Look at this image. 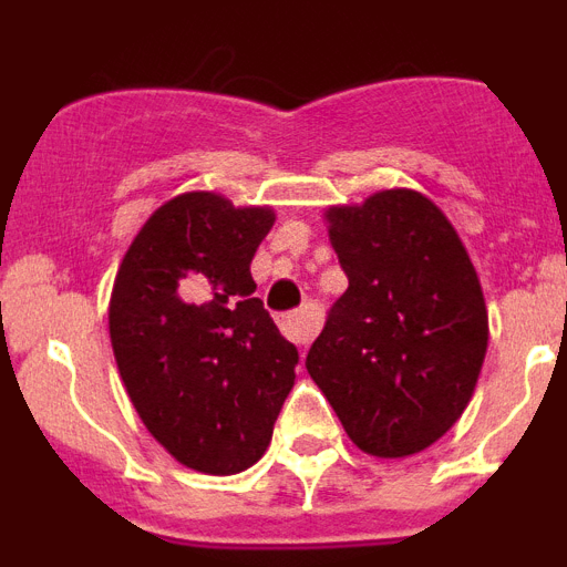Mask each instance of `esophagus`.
<instances>
[{"label":"esophagus","mask_w":567,"mask_h":567,"mask_svg":"<svg viewBox=\"0 0 567 567\" xmlns=\"http://www.w3.org/2000/svg\"><path fill=\"white\" fill-rule=\"evenodd\" d=\"M280 332L287 334L292 343L309 346L315 334H318V318L312 312H307V309H295V312L280 318Z\"/></svg>","instance_id":"obj_1"}]
</instances>
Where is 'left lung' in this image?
Here are the masks:
<instances>
[{
  "label": "left lung",
  "mask_w": 567,
  "mask_h": 567,
  "mask_svg": "<svg viewBox=\"0 0 567 567\" xmlns=\"http://www.w3.org/2000/svg\"><path fill=\"white\" fill-rule=\"evenodd\" d=\"M323 215L349 289L307 372L360 452H423L457 423L483 369L477 269L443 209L414 189H380Z\"/></svg>",
  "instance_id": "obj_1"
}]
</instances>
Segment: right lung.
Here are the masks:
<instances>
[{
    "label": "right lung",
    "mask_w": 567,
    "mask_h": 567,
    "mask_svg": "<svg viewBox=\"0 0 567 567\" xmlns=\"http://www.w3.org/2000/svg\"><path fill=\"white\" fill-rule=\"evenodd\" d=\"M272 224V207L182 193L150 215L115 275L110 343L130 403L202 474L258 463L295 385L298 349L255 298L249 272Z\"/></svg>",
    "instance_id": "1"
}]
</instances>
